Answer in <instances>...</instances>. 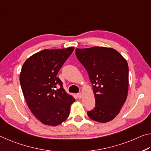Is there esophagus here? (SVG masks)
Here are the masks:
<instances>
[{
	"instance_id": "obj_1",
	"label": "esophagus",
	"mask_w": 151,
	"mask_h": 151,
	"mask_svg": "<svg viewBox=\"0 0 151 151\" xmlns=\"http://www.w3.org/2000/svg\"><path fill=\"white\" fill-rule=\"evenodd\" d=\"M77 96H78V98H82V93H79L77 94Z\"/></svg>"
}]
</instances>
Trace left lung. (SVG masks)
I'll return each instance as SVG.
<instances>
[{
    "label": "left lung",
    "instance_id": "8db88e82",
    "mask_svg": "<svg viewBox=\"0 0 151 151\" xmlns=\"http://www.w3.org/2000/svg\"><path fill=\"white\" fill-rule=\"evenodd\" d=\"M76 55L88 73L93 86L95 108L91 119L108 122L120 112L128 90V65L116 50L104 47L76 49Z\"/></svg>",
    "mask_w": 151,
    "mask_h": 151
}]
</instances>
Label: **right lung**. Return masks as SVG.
<instances>
[{"instance_id":"add662e5","label":"right lung","mask_w":151,"mask_h":151,"mask_svg":"<svg viewBox=\"0 0 151 151\" xmlns=\"http://www.w3.org/2000/svg\"><path fill=\"white\" fill-rule=\"evenodd\" d=\"M74 47L44 49L28 58L22 67L20 83L33 115L43 124L58 126L68 118L75 98L57 77Z\"/></svg>"}]
</instances>
